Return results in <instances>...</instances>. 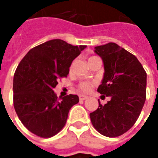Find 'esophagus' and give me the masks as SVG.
I'll return each instance as SVG.
<instances>
[{"label": "esophagus", "mask_w": 158, "mask_h": 158, "mask_svg": "<svg viewBox=\"0 0 158 158\" xmlns=\"http://www.w3.org/2000/svg\"><path fill=\"white\" fill-rule=\"evenodd\" d=\"M79 98H80V100H85V99H87V98H88V96H85V95H80V96H79Z\"/></svg>", "instance_id": "34e87169"}]
</instances>
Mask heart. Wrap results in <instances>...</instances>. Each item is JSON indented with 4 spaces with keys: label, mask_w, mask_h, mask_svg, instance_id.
Segmentation results:
<instances>
[{
    "label": "heart",
    "mask_w": 158,
    "mask_h": 158,
    "mask_svg": "<svg viewBox=\"0 0 158 158\" xmlns=\"http://www.w3.org/2000/svg\"><path fill=\"white\" fill-rule=\"evenodd\" d=\"M79 89L82 90V91H84V92H87L89 91L90 89H91V83L89 82H82L79 84Z\"/></svg>",
    "instance_id": "1"
}]
</instances>
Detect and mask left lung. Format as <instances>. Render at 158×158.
Listing matches in <instances>:
<instances>
[{
  "label": "left lung",
  "mask_w": 158,
  "mask_h": 158,
  "mask_svg": "<svg viewBox=\"0 0 158 158\" xmlns=\"http://www.w3.org/2000/svg\"><path fill=\"white\" fill-rule=\"evenodd\" d=\"M104 62V77L98 91L111 99L89 113L91 123L101 135L117 137L134 126L146 100L147 74L134 54L115 43L96 46ZM102 96V97H103Z\"/></svg>",
  "instance_id": "obj_1"
}]
</instances>
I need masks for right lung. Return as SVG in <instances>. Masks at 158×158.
Masks as SVG:
<instances>
[{
  "instance_id": "obj_1",
  "label": "right lung",
  "mask_w": 158,
  "mask_h": 158,
  "mask_svg": "<svg viewBox=\"0 0 158 158\" xmlns=\"http://www.w3.org/2000/svg\"><path fill=\"white\" fill-rule=\"evenodd\" d=\"M86 46H72L61 40L46 41L31 49L20 61L13 80L15 112L28 130L43 138L63 128L77 95L60 97L53 88L66 77L72 61Z\"/></svg>"
}]
</instances>
